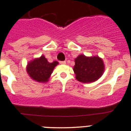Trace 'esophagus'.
<instances>
[{
	"mask_svg": "<svg viewBox=\"0 0 131 131\" xmlns=\"http://www.w3.org/2000/svg\"><path fill=\"white\" fill-rule=\"evenodd\" d=\"M59 63H60L61 64H65L66 61H59Z\"/></svg>",
	"mask_w": 131,
	"mask_h": 131,
	"instance_id": "obj_1",
	"label": "esophagus"
}]
</instances>
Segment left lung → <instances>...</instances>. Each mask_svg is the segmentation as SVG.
<instances>
[{"instance_id": "obj_1", "label": "left lung", "mask_w": 131, "mask_h": 131, "mask_svg": "<svg viewBox=\"0 0 131 131\" xmlns=\"http://www.w3.org/2000/svg\"><path fill=\"white\" fill-rule=\"evenodd\" d=\"M73 70L77 81L83 83H90L102 77L105 66L102 58L98 56L88 57L80 54L75 59Z\"/></svg>"}]
</instances>
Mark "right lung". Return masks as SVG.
I'll use <instances>...</instances> for the list:
<instances>
[{
  "instance_id": "1",
  "label": "right lung",
  "mask_w": 131,
  "mask_h": 131,
  "mask_svg": "<svg viewBox=\"0 0 131 131\" xmlns=\"http://www.w3.org/2000/svg\"><path fill=\"white\" fill-rule=\"evenodd\" d=\"M59 64L55 61L49 63L47 58L42 55L35 58L27 63L26 70L29 77L38 82L45 83L49 81L54 68Z\"/></svg>"
}]
</instances>
